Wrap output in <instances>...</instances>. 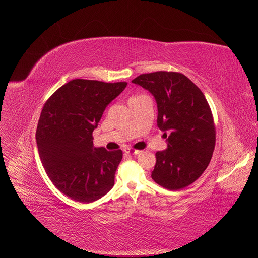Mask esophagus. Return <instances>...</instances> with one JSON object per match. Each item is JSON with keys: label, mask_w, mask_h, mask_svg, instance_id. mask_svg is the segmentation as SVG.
<instances>
[{"label": "esophagus", "mask_w": 258, "mask_h": 258, "mask_svg": "<svg viewBox=\"0 0 258 258\" xmlns=\"http://www.w3.org/2000/svg\"><path fill=\"white\" fill-rule=\"evenodd\" d=\"M125 152L129 155H139L141 153L140 150H133V149H126Z\"/></svg>", "instance_id": "34e87169"}]
</instances>
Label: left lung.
I'll list each match as a JSON object with an SVG mask.
<instances>
[{"label": "left lung", "mask_w": 258, "mask_h": 258, "mask_svg": "<svg viewBox=\"0 0 258 258\" xmlns=\"http://www.w3.org/2000/svg\"><path fill=\"white\" fill-rule=\"evenodd\" d=\"M132 83L154 97L157 126L168 144L156 152L152 179L171 190L191 184L206 170L216 144L214 117L203 93L186 76L175 72L143 74Z\"/></svg>", "instance_id": "8db88e82"}]
</instances>
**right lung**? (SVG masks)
<instances>
[{
  "mask_svg": "<svg viewBox=\"0 0 258 258\" xmlns=\"http://www.w3.org/2000/svg\"><path fill=\"white\" fill-rule=\"evenodd\" d=\"M126 86L75 79L43 106L36 129L38 154L53 184L75 201L94 202L114 185L122 150L94 147L93 132L105 108Z\"/></svg>",
  "mask_w": 258,
  "mask_h": 258,
  "instance_id": "right-lung-1",
  "label": "right lung"
}]
</instances>
